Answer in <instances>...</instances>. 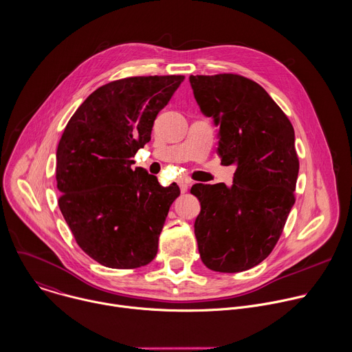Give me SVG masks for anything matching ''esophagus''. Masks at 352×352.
<instances>
[{
	"instance_id": "esophagus-1",
	"label": "esophagus",
	"mask_w": 352,
	"mask_h": 352,
	"mask_svg": "<svg viewBox=\"0 0 352 352\" xmlns=\"http://www.w3.org/2000/svg\"><path fill=\"white\" fill-rule=\"evenodd\" d=\"M179 188H181V192H182V193H185V192L188 190V182L181 181V182H179Z\"/></svg>"
}]
</instances>
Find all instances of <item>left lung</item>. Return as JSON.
<instances>
[{"label": "left lung", "instance_id": "left-lung-1", "mask_svg": "<svg viewBox=\"0 0 352 352\" xmlns=\"http://www.w3.org/2000/svg\"><path fill=\"white\" fill-rule=\"evenodd\" d=\"M189 81L201 111L219 127L221 163L238 166L232 188L192 186L201 204L195 221L200 258L215 272L248 271L271 254L296 201L294 129L268 92L245 76Z\"/></svg>", "mask_w": 352, "mask_h": 352}]
</instances>
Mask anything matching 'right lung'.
Returning a JSON list of instances; mask_svg holds the SVG:
<instances>
[{"mask_svg":"<svg viewBox=\"0 0 352 352\" xmlns=\"http://www.w3.org/2000/svg\"><path fill=\"white\" fill-rule=\"evenodd\" d=\"M184 78L110 81L78 106L63 130L56 149L58 204L80 249L103 267L134 270L157 254L166 217L181 192L131 166Z\"/></svg>","mask_w":352,"mask_h":352,"instance_id":"add662e5","label":"right lung"}]
</instances>
